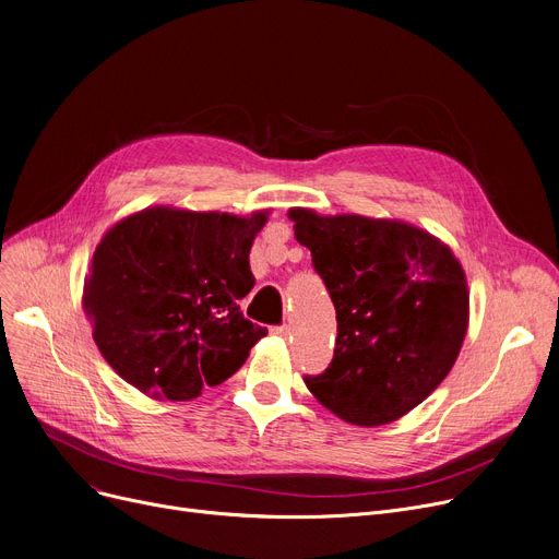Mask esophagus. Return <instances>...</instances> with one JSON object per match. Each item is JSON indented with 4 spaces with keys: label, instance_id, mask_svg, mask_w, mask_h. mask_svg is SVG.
<instances>
[{
    "label": "esophagus",
    "instance_id": "1",
    "mask_svg": "<svg viewBox=\"0 0 559 559\" xmlns=\"http://www.w3.org/2000/svg\"><path fill=\"white\" fill-rule=\"evenodd\" d=\"M274 335H278V337L287 340V337L292 335V329H289L287 324H283V326H276V329H274Z\"/></svg>",
    "mask_w": 559,
    "mask_h": 559
}]
</instances>
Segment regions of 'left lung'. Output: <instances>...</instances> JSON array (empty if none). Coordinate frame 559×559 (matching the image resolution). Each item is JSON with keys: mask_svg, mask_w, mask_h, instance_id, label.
Wrapping results in <instances>:
<instances>
[{"mask_svg": "<svg viewBox=\"0 0 559 559\" xmlns=\"http://www.w3.org/2000/svg\"><path fill=\"white\" fill-rule=\"evenodd\" d=\"M337 312L331 367L306 376L314 399L354 426H385L453 369L468 329V287L451 247L401 219L289 209Z\"/></svg>", "mask_w": 559, "mask_h": 559, "instance_id": "left-lung-1", "label": "left lung"}]
</instances>
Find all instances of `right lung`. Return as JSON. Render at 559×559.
Returning a JSON list of instances; mask_svg holds the SVG:
<instances>
[{
  "label": "right lung",
  "mask_w": 559,
  "mask_h": 559,
  "mask_svg": "<svg viewBox=\"0 0 559 559\" xmlns=\"http://www.w3.org/2000/svg\"><path fill=\"white\" fill-rule=\"evenodd\" d=\"M247 217L150 205L112 224L83 283V312L112 371L156 401H190L238 371L267 329L238 301L255 278Z\"/></svg>",
  "instance_id": "obj_1"
}]
</instances>
